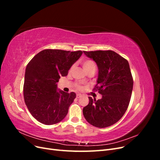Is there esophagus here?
<instances>
[{
  "label": "esophagus",
  "mask_w": 160,
  "mask_h": 160,
  "mask_svg": "<svg viewBox=\"0 0 160 160\" xmlns=\"http://www.w3.org/2000/svg\"><path fill=\"white\" fill-rule=\"evenodd\" d=\"M81 96H82V95H81V94H77V95H76V98H80Z\"/></svg>",
  "instance_id": "1"
}]
</instances>
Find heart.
I'll return each mask as SVG.
<instances>
[{
  "mask_svg": "<svg viewBox=\"0 0 160 160\" xmlns=\"http://www.w3.org/2000/svg\"><path fill=\"white\" fill-rule=\"evenodd\" d=\"M82 65L83 67V69H85V71L86 72H88L91 69H96V65L95 63L94 62V61H93L91 59H87V60H84L82 61ZM72 69H73V66H72L70 71H71ZM77 88L79 89H81V86H77Z\"/></svg>",
  "mask_w": 160,
  "mask_h": 160,
  "instance_id": "1",
  "label": "heart"
}]
</instances>
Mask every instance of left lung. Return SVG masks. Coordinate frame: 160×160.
Returning a JSON list of instances; mask_svg holds the SVG:
<instances>
[{"label": "left lung", "instance_id": "left-lung-1", "mask_svg": "<svg viewBox=\"0 0 160 160\" xmlns=\"http://www.w3.org/2000/svg\"><path fill=\"white\" fill-rule=\"evenodd\" d=\"M98 67V78L94 90L102 95L83 109L85 119L99 128H107L123 117L132 96L133 81L128 61L113 51H83Z\"/></svg>", "mask_w": 160, "mask_h": 160}]
</instances>
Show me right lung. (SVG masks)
Masks as SVG:
<instances>
[{
	"instance_id": "right-lung-1",
	"label": "right lung",
	"mask_w": 160,
	"mask_h": 160,
	"mask_svg": "<svg viewBox=\"0 0 160 160\" xmlns=\"http://www.w3.org/2000/svg\"><path fill=\"white\" fill-rule=\"evenodd\" d=\"M82 53L81 51L45 49L37 54L27 65L24 99L28 111L38 122L53 125L65 118L76 94L58 90L57 83L61 77L67 75Z\"/></svg>"
}]
</instances>
